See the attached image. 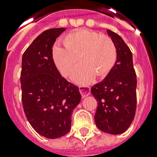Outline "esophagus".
<instances>
[{
	"instance_id": "1",
	"label": "esophagus",
	"mask_w": 157,
	"mask_h": 157,
	"mask_svg": "<svg viewBox=\"0 0 157 157\" xmlns=\"http://www.w3.org/2000/svg\"><path fill=\"white\" fill-rule=\"evenodd\" d=\"M79 90L82 97H87L90 94V86H79Z\"/></svg>"
}]
</instances>
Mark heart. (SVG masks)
<instances>
[{
  "mask_svg": "<svg viewBox=\"0 0 157 157\" xmlns=\"http://www.w3.org/2000/svg\"><path fill=\"white\" fill-rule=\"evenodd\" d=\"M64 46L55 45L53 48V59L57 68L64 76L73 73L74 82L86 85L95 76L103 77L109 73L117 62V48L107 36H102L89 29H80L69 34L64 39Z\"/></svg>",
  "mask_w": 157,
  "mask_h": 157,
  "instance_id": "1",
  "label": "heart"
}]
</instances>
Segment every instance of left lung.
<instances>
[{
  "label": "left lung",
  "instance_id": "1",
  "mask_svg": "<svg viewBox=\"0 0 157 157\" xmlns=\"http://www.w3.org/2000/svg\"><path fill=\"white\" fill-rule=\"evenodd\" d=\"M117 48V58L113 68L99 83L91 88L98 102L94 121L102 131L120 134L126 131L136 111V73L132 53L118 34L107 30Z\"/></svg>",
  "mask_w": 157,
  "mask_h": 157
}]
</instances>
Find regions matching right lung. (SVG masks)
Segmentation results:
<instances>
[{
  "mask_svg": "<svg viewBox=\"0 0 157 157\" xmlns=\"http://www.w3.org/2000/svg\"><path fill=\"white\" fill-rule=\"evenodd\" d=\"M65 30L43 32L22 59L23 110L33 129L47 139H58L70 131L71 114L81 99L78 87L61 76L53 59V45Z\"/></svg>",
  "mask_w": 157,
  "mask_h": 157,
  "instance_id": "1",
  "label": "right lung"
}]
</instances>
